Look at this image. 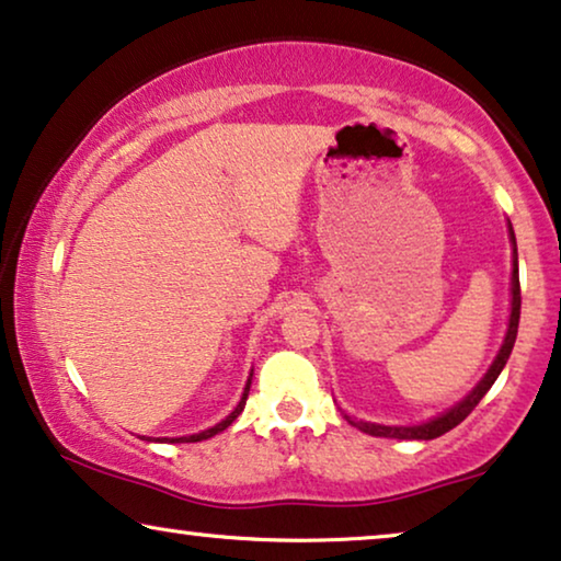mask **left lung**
<instances>
[{"mask_svg":"<svg viewBox=\"0 0 561 561\" xmlns=\"http://www.w3.org/2000/svg\"><path fill=\"white\" fill-rule=\"evenodd\" d=\"M508 233H511V243H514V272H511V318H508V333L503 337V345L499 351V356H495L493 366L488 368V374L480 378V383L472 389L468 397L462 401H457V404L449 409V412L435 416V420L424 422V424H414V427H386V424H370V422H356L351 420L348 414H345V420H348L353 427H358L360 432H366V435H374V437H397V439H435L442 437L445 432H449L453 427H457L465 416H468L472 409L480 404V399L485 397L488 389L495 383V378L501 376L503 366H506V360L511 356V351H514V343H516V333H518V318H520V284H518V251H516V236H514V228L508 224Z\"/></svg>","mask_w":561,"mask_h":561,"instance_id":"obj_1","label":"left lung"}]
</instances>
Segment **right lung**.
Here are the masks:
<instances>
[{
	"instance_id": "obj_1",
	"label": "right lung",
	"mask_w": 561,
	"mask_h": 561,
	"mask_svg": "<svg viewBox=\"0 0 561 561\" xmlns=\"http://www.w3.org/2000/svg\"><path fill=\"white\" fill-rule=\"evenodd\" d=\"M249 386H251V378L247 381V389H243V397H241V401L239 404H236V409L231 414L226 416L224 422H218L216 427H210V430H205V432H198V435H191V437H175V439H170V442H201V439H208V437H213V435H218V432H224L226 427H231L233 424V420L236 416H239L241 412H243V407H247V397H249ZM162 442V439H160ZM164 442H168V437H164Z\"/></svg>"
}]
</instances>
